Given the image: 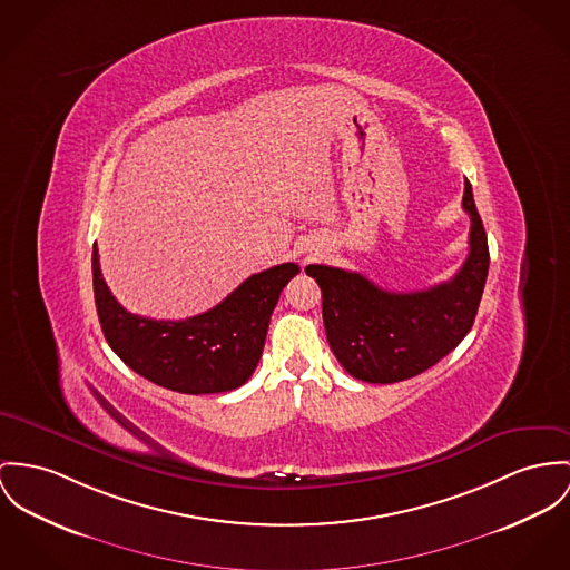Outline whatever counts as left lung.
Masks as SVG:
<instances>
[{"instance_id": "8db88e82", "label": "left lung", "mask_w": 570, "mask_h": 570, "mask_svg": "<svg viewBox=\"0 0 570 570\" xmlns=\"http://www.w3.org/2000/svg\"><path fill=\"white\" fill-rule=\"evenodd\" d=\"M462 208L471 217L469 256L449 279L425 291L391 293L360 273L307 264L323 297V325L336 360L355 380L393 384L440 362L471 332L488 277V238L464 181Z\"/></svg>"}]
</instances>
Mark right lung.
<instances>
[{
    "label": "right lung",
    "mask_w": 570,
    "mask_h": 570,
    "mask_svg": "<svg viewBox=\"0 0 570 570\" xmlns=\"http://www.w3.org/2000/svg\"><path fill=\"white\" fill-rule=\"evenodd\" d=\"M297 273L299 264L271 266L204 314L156 321L131 314L112 297L92 247L95 306L108 345L145 380L184 394L227 393L252 377L273 307Z\"/></svg>",
    "instance_id": "1"
}]
</instances>
